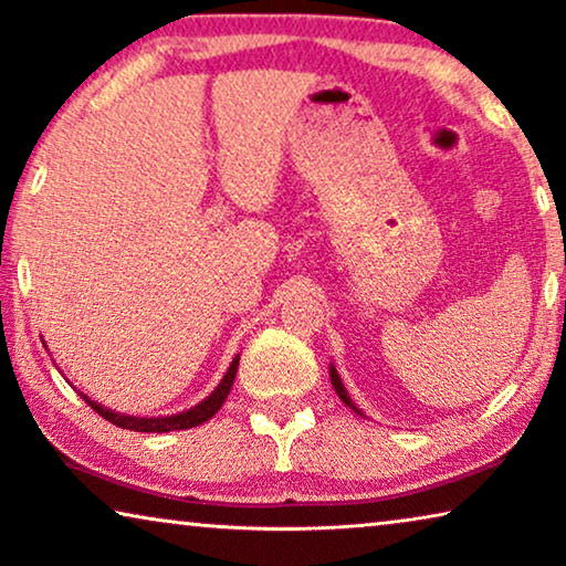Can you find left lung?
I'll use <instances>...</instances> for the list:
<instances>
[{
	"label": "left lung",
	"instance_id": "obj_1",
	"mask_svg": "<svg viewBox=\"0 0 566 566\" xmlns=\"http://www.w3.org/2000/svg\"><path fill=\"white\" fill-rule=\"evenodd\" d=\"M331 381H333V386H335V391H337V396H340V399L348 403L350 409H356L353 407V401H350V396H348V391H345V386H343V381H340V376H337V370L335 368H331ZM358 411V409H356Z\"/></svg>",
	"mask_w": 566,
	"mask_h": 566
}]
</instances>
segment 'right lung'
Here are the masks:
<instances>
[{
	"instance_id": "add662e5",
	"label": "right lung",
	"mask_w": 566,
	"mask_h": 566,
	"mask_svg": "<svg viewBox=\"0 0 566 566\" xmlns=\"http://www.w3.org/2000/svg\"><path fill=\"white\" fill-rule=\"evenodd\" d=\"M235 370H239V358L233 360L229 374L223 376V381L218 384V389L208 396L206 401H200L198 407H192L188 411H182V415H175V417H163V419H139V417H126V415H116V411H108L106 407H101V403L91 401L88 396H83L86 403L94 411H98L101 417L106 421H112V424L122 427V429H134V432H172V429H190V427H198L202 421H208L210 417L216 415L218 409L223 407L226 396H229L231 386H233V378H235Z\"/></svg>"
}]
</instances>
